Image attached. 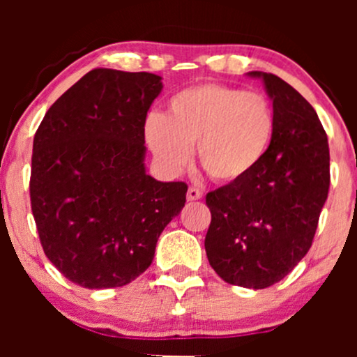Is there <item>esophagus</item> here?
<instances>
[{
  "instance_id": "esophagus-1",
  "label": "esophagus",
  "mask_w": 357,
  "mask_h": 357,
  "mask_svg": "<svg viewBox=\"0 0 357 357\" xmlns=\"http://www.w3.org/2000/svg\"><path fill=\"white\" fill-rule=\"evenodd\" d=\"M202 196H203V192L199 191L198 188H195V186H191L190 190H188V192H186L188 202H198V199H202Z\"/></svg>"
}]
</instances>
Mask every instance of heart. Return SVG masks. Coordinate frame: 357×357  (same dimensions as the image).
Listing matches in <instances>:
<instances>
[{"label":"heart","mask_w":357,"mask_h":357,"mask_svg":"<svg viewBox=\"0 0 357 357\" xmlns=\"http://www.w3.org/2000/svg\"><path fill=\"white\" fill-rule=\"evenodd\" d=\"M144 134L169 173L186 167L196 144L199 165L211 179L240 183L267 155L275 136V112L264 93L202 82L176 93L165 117H147Z\"/></svg>","instance_id":"heart-1"}]
</instances>
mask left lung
I'll list each match as a JSON object with an SVG mask.
<instances>
[{"mask_svg":"<svg viewBox=\"0 0 357 357\" xmlns=\"http://www.w3.org/2000/svg\"><path fill=\"white\" fill-rule=\"evenodd\" d=\"M275 136L255 173L206 195L211 211L204 248L231 285L267 289L290 273L312 247L331 183L329 144L312 105L273 73Z\"/></svg>","mask_w":357,"mask_h":357,"instance_id":"obj_1","label":"left lung"}]
</instances>
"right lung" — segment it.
<instances>
[{
  "label": "right lung",
  "mask_w": 357,
  "mask_h": 357,
  "mask_svg": "<svg viewBox=\"0 0 357 357\" xmlns=\"http://www.w3.org/2000/svg\"><path fill=\"white\" fill-rule=\"evenodd\" d=\"M161 89L154 73L93 68L36 129L31 211L45 255L73 284L136 280L186 203V183L155 181L142 162L147 110Z\"/></svg>",
  "instance_id": "1"
}]
</instances>
